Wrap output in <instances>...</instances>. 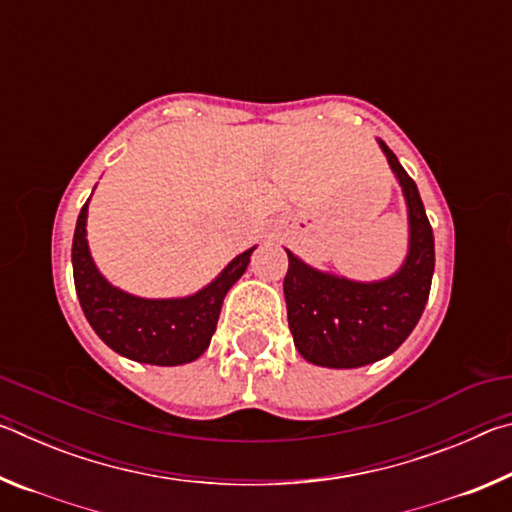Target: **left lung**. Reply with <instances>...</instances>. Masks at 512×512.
<instances>
[{
    "label": "left lung",
    "mask_w": 512,
    "mask_h": 512,
    "mask_svg": "<svg viewBox=\"0 0 512 512\" xmlns=\"http://www.w3.org/2000/svg\"><path fill=\"white\" fill-rule=\"evenodd\" d=\"M379 146L400 180L409 210V253L400 271L386 280L354 282L316 271L287 250L289 329L298 352L316 366L359 368L388 357L413 332L429 300L436 253L427 212L395 153L381 140Z\"/></svg>",
    "instance_id": "8db88e82"
}]
</instances>
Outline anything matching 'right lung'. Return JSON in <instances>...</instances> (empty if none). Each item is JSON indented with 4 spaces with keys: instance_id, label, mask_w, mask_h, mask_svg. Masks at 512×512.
<instances>
[{
    "instance_id": "1",
    "label": "right lung",
    "mask_w": 512,
    "mask_h": 512,
    "mask_svg": "<svg viewBox=\"0 0 512 512\" xmlns=\"http://www.w3.org/2000/svg\"><path fill=\"white\" fill-rule=\"evenodd\" d=\"M88 203L81 207L76 221L72 266L76 296L99 339L121 357L151 366H183L201 357L219 323L225 293L244 275L255 248L237 255L216 280L194 296L167 300L137 298L112 287L92 262L85 237Z\"/></svg>"
}]
</instances>
